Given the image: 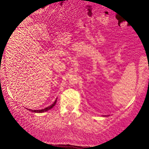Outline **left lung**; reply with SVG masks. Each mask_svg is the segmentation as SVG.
Listing matches in <instances>:
<instances>
[{
	"instance_id": "left-lung-1",
	"label": "left lung",
	"mask_w": 149,
	"mask_h": 149,
	"mask_svg": "<svg viewBox=\"0 0 149 149\" xmlns=\"http://www.w3.org/2000/svg\"><path fill=\"white\" fill-rule=\"evenodd\" d=\"M108 115H103V116H107Z\"/></svg>"
}]
</instances>
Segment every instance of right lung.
<instances>
[{
    "instance_id": "add662e5",
    "label": "right lung",
    "mask_w": 149,
    "mask_h": 149,
    "mask_svg": "<svg viewBox=\"0 0 149 149\" xmlns=\"http://www.w3.org/2000/svg\"><path fill=\"white\" fill-rule=\"evenodd\" d=\"M57 98H56V100H55L54 102L53 103V104H52L51 105H50L49 106L47 107L45 109H40V110H31V109H28V111H31V112H35V113H43V112H46L48 111V110H49V109H51L55 105H56V103H57Z\"/></svg>"
}]
</instances>
